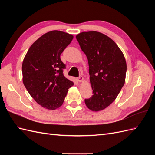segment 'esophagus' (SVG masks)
Segmentation results:
<instances>
[{"mask_svg":"<svg viewBox=\"0 0 155 155\" xmlns=\"http://www.w3.org/2000/svg\"><path fill=\"white\" fill-rule=\"evenodd\" d=\"M77 80H78V81L79 82V83L83 82V77L81 76H80L78 78H77Z\"/></svg>","mask_w":155,"mask_h":155,"instance_id":"esophagus-1","label":"esophagus"}]
</instances>
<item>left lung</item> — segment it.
<instances>
[{"mask_svg":"<svg viewBox=\"0 0 155 155\" xmlns=\"http://www.w3.org/2000/svg\"><path fill=\"white\" fill-rule=\"evenodd\" d=\"M76 39L88 59L94 94L85 103L92 111L102 110L116 100L125 84L124 55L115 42L102 33L83 31L76 35Z\"/></svg>","mask_w":155,"mask_h":155,"instance_id":"left-lung-1","label":"left lung"}]
</instances>
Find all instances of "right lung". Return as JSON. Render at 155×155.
I'll return each instance as SVG.
<instances>
[{
  "label": "right lung",
  "mask_w": 155,
  "mask_h": 155,
  "mask_svg": "<svg viewBox=\"0 0 155 155\" xmlns=\"http://www.w3.org/2000/svg\"><path fill=\"white\" fill-rule=\"evenodd\" d=\"M72 34L53 30L41 36L28 50L22 64V82L42 107L55 110L63 104L72 81L64 76L60 55L71 43Z\"/></svg>",
  "instance_id": "right-lung-1"
}]
</instances>
